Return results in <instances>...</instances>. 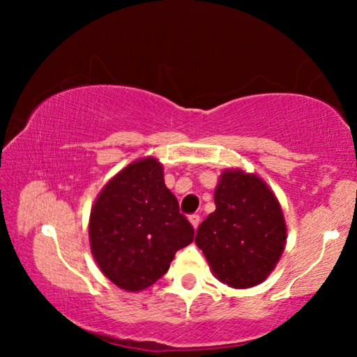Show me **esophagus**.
I'll return each mask as SVG.
<instances>
[{
    "instance_id": "34e87169",
    "label": "esophagus",
    "mask_w": 357,
    "mask_h": 357,
    "mask_svg": "<svg viewBox=\"0 0 357 357\" xmlns=\"http://www.w3.org/2000/svg\"><path fill=\"white\" fill-rule=\"evenodd\" d=\"M188 221L193 226V229H198V226H199V216H198V214H190Z\"/></svg>"
}]
</instances>
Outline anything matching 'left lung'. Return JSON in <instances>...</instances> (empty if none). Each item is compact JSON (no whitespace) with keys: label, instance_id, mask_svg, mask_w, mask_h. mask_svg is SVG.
Masks as SVG:
<instances>
[{"label":"left lung","instance_id":"8db88e82","mask_svg":"<svg viewBox=\"0 0 357 357\" xmlns=\"http://www.w3.org/2000/svg\"><path fill=\"white\" fill-rule=\"evenodd\" d=\"M216 211L199 224L197 245L214 276L236 289L260 284L286 245L280 202L260 177L224 170L214 192Z\"/></svg>","mask_w":357,"mask_h":357}]
</instances>
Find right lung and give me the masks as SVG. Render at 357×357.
Instances as JSON below:
<instances>
[{
    "instance_id": "obj_1",
    "label": "right lung",
    "mask_w": 357,
    "mask_h": 357,
    "mask_svg": "<svg viewBox=\"0 0 357 357\" xmlns=\"http://www.w3.org/2000/svg\"><path fill=\"white\" fill-rule=\"evenodd\" d=\"M195 231L164 183L158 159L135 160L102 188L89 218V242L100 271L120 289L136 292L167 273L175 252Z\"/></svg>"
}]
</instances>
